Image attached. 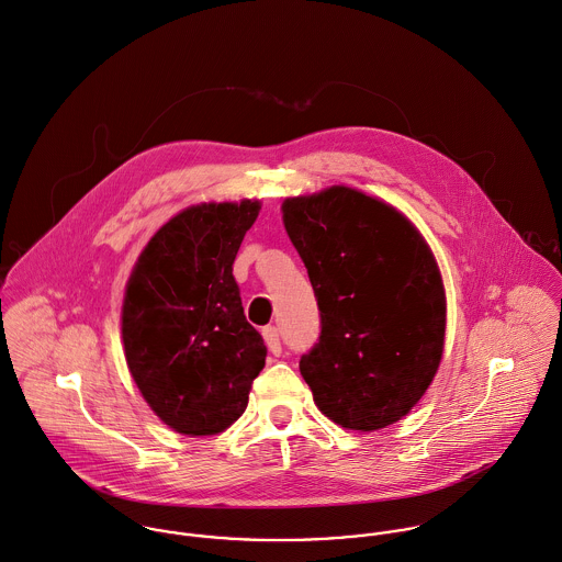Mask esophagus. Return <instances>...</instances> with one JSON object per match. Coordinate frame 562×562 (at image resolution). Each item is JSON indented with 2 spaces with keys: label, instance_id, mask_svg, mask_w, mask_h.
I'll use <instances>...</instances> for the list:
<instances>
[{
  "label": "esophagus",
  "instance_id": "34e87169",
  "mask_svg": "<svg viewBox=\"0 0 562 562\" xmlns=\"http://www.w3.org/2000/svg\"><path fill=\"white\" fill-rule=\"evenodd\" d=\"M262 338H265V342H267V347H269V351H271L273 356H280V353H282L280 335H278V328H276V326L262 328Z\"/></svg>",
  "mask_w": 562,
  "mask_h": 562
}]
</instances>
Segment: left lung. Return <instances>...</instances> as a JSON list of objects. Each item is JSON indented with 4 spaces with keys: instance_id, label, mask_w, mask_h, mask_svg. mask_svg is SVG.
Listing matches in <instances>:
<instances>
[{
    "instance_id": "1",
    "label": "left lung",
    "mask_w": 562,
    "mask_h": 562,
    "mask_svg": "<svg viewBox=\"0 0 562 562\" xmlns=\"http://www.w3.org/2000/svg\"><path fill=\"white\" fill-rule=\"evenodd\" d=\"M282 220L322 313L300 371L347 430L400 422L428 391L446 340V289L419 229L349 187L289 198Z\"/></svg>"
}]
</instances>
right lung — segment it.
Returning a JSON list of instances; mask_svg holds the SVG:
<instances>
[{"label": "right lung", "instance_id": "obj_1", "mask_svg": "<svg viewBox=\"0 0 562 562\" xmlns=\"http://www.w3.org/2000/svg\"><path fill=\"white\" fill-rule=\"evenodd\" d=\"M260 202L200 204L162 225L140 251L121 308L127 369L176 432L220 435L247 408L267 347L247 324L232 276Z\"/></svg>", "mask_w": 562, "mask_h": 562}]
</instances>
